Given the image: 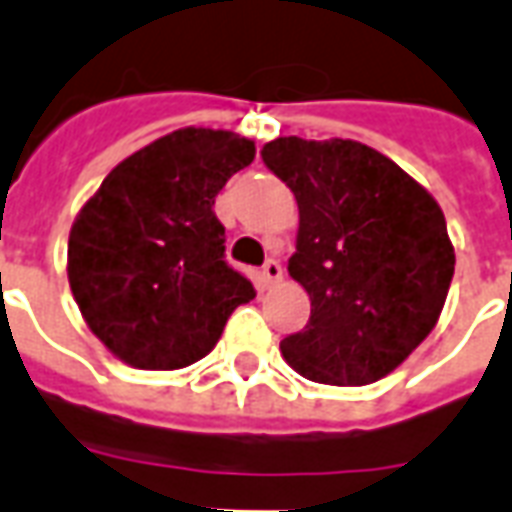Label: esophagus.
Wrapping results in <instances>:
<instances>
[{
	"instance_id": "esophagus-1",
	"label": "esophagus",
	"mask_w": 512,
	"mask_h": 512,
	"mask_svg": "<svg viewBox=\"0 0 512 512\" xmlns=\"http://www.w3.org/2000/svg\"><path fill=\"white\" fill-rule=\"evenodd\" d=\"M263 282H266L268 288L282 282V266H279V260H268L266 266H263Z\"/></svg>"
}]
</instances>
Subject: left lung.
<instances>
[{"instance_id":"obj_1","label":"left lung","mask_w":512,"mask_h":512,"mask_svg":"<svg viewBox=\"0 0 512 512\" xmlns=\"http://www.w3.org/2000/svg\"><path fill=\"white\" fill-rule=\"evenodd\" d=\"M260 156L299 202L288 274L310 296V323L282 340L285 362L332 386L389 376L447 301L455 249L439 202L354 139L279 136Z\"/></svg>"}]
</instances>
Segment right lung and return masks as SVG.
Listing matches in <instances>:
<instances>
[{
  "label": "right lung",
  "mask_w": 512,
  "mask_h": 512,
  "mask_svg": "<svg viewBox=\"0 0 512 512\" xmlns=\"http://www.w3.org/2000/svg\"><path fill=\"white\" fill-rule=\"evenodd\" d=\"M255 142L186 126L123 158L73 219L68 282L84 323L139 370H180L213 351L238 304L255 299L224 263L213 200Z\"/></svg>",
  "instance_id": "obj_1"
}]
</instances>
